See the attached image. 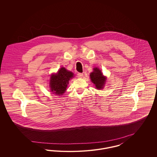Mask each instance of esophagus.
Segmentation results:
<instances>
[{"instance_id":"1","label":"esophagus","mask_w":157,"mask_h":157,"mask_svg":"<svg viewBox=\"0 0 157 157\" xmlns=\"http://www.w3.org/2000/svg\"><path fill=\"white\" fill-rule=\"evenodd\" d=\"M78 77H79V78H82V76H83V74L82 73H78Z\"/></svg>"}]
</instances>
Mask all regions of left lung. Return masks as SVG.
Listing matches in <instances>:
<instances>
[{
  "label": "left lung",
  "instance_id": "8db88e82",
  "mask_svg": "<svg viewBox=\"0 0 157 157\" xmlns=\"http://www.w3.org/2000/svg\"><path fill=\"white\" fill-rule=\"evenodd\" d=\"M90 78L97 90L103 89L106 78L103 75L99 68L96 67L93 69V72L90 74Z\"/></svg>",
  "mask_w": 157,
  "mask_h": 157
}]
</instances>
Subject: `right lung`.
<instances>
[{
  "label": "right lung",
  "instance_id": "right-lung-1",
  "mask_svg": "<svg viewBox=\"0 0 157 157\" xmlns=\"http://www.w3.org/2000/svg\"><path fill=\"white\" fill-rule=\"evenodd\" d=\"M74 77V74L62 67L56 74L51 76L49 86L51 92L58 95H62L67 90V85L71 79Z\"/></svg>",
  "mask_w": 157,
  "mask_h": 157
}]
</instances>
